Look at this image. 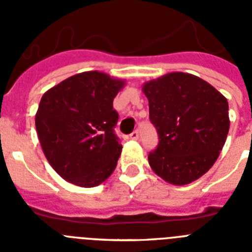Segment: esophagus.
Returning <instances> with one entry per match:
<instances>
[{
  "label": "esophagus",
  "mask_w": 252,
  "mask_h": 252,
  "mask_svg": "<svg viewBox=\"0 0 252 252\" xmlns=\"http://www.w3.org/2000/svg\"><path fill=\"white\" fill-rule=\"evenodd\" d=\"M130 139L131 140H137V139H139V131L135 130L132 133H130Z\"/></svg>",
  "instance_id": "esophagus-1"
}]
</instances>
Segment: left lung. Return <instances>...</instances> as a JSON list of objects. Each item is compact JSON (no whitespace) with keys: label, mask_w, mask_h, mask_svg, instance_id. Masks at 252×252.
Instances as JSON below:
<instances>
[{"label":"left lung","mask_w":252,"mask_h":252,"mask_svg":"<svg viewBox=\"0 0 252 252\" xmlns=\"http://www.w3.org/2000/svg\"><path fill=\"white\" fill-rule=\"evenodd\" d=\"M151 124L159 135L149 154L155 174L174 186L206 174L230 130L228 102L206 81L188 73H168L144 84Z\"/></svg>","instance_id":"8db88e82"}]
</instances>
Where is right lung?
<instances>
[{"mask_svg":"<svg viewBox=\"0 0 252 252\" xmlns=\"http://www.w3.org/2000/svg\"><path fill=\"white\" fill-rule=\"evenodd\" d=\"M125 81L83 72L44 93L35 116L40 145L49 164L69 183L92 188L117 165L122 145L113 127V98Z\"/></svg>","mask_w":252,"mask_h":252,"instance_id":"right-lung-1","label":"right lung"}]
</instances>
